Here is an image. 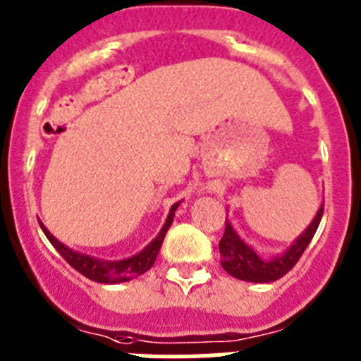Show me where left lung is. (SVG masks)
<instances>
[{"label":"left lung","instance_id":"obj_1","mask_svg":"<svg viewBox=\"0 0 361 361\" xmlns=\"http://www.w3.org/2000/svg\"><path fill=\"white\" fill-rule=\"evenodd\" d=\"M322 215H324V204L320 206L311 224L307 226V229L289 245V250L283 251V255H280V257L267 258V260L258 257L257 251L238 237V233L233 229L231 222L226 220L224 237L219 242V251L220 257H222L220 264L226 269V273L238 280H244V282H275V280L282 279L286 273H289L300 260V257L304 255L305 247L317 233Z\"/></svg>","mask_w":361,"mask_h":361}]
</instances>
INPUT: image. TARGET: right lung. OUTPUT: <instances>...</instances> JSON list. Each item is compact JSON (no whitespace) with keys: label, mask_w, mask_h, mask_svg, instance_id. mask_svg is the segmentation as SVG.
<instances>
[{"label":"right lung","mask_w":361,"mask_h":361,"mask_svg":"<svg viewBox=\"0 0 361 361\" xmlns=\"http://www.w3.org/2000/svg\"><path fill=\"white\" fill-rule=\"evenodd\" d=\"M178 204L180 202H177L171 206L170 213H168V219H166L164 226H162V229L159 231V235L153 238L148 245H146L141 253L133 255V257H130V258H124V260H117V262L99 260V258L88 257V255H82V253H78V251L70 250V247H66L65 244H61V242L57 240L52 233L44 228L41 222H39V226H41V229H43L44 235H47V238L50 240V244H52L54 247L59 251V255L65 258L66 262H68L73 269L79 271L81 275H85L86 279H90V280H94V282H99V283L128 282V280H132V279H135V276L146 273V271L153 266V262H155V258H157V255H159V250H161L162 240H164V237H166V233H168L171 222H173V215H175V212H177Z\"/></svg>","instance_id":"1"}]
</instances>
